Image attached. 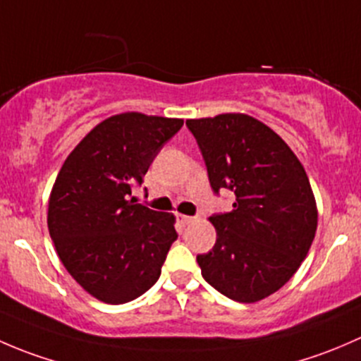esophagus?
I'll use <instances>...</instances> for the list:
<instances>
[{
    "instance_id": "esophagus-1",
    "label": "esophagus",
    "mask_w": 361,
    "mask_h": 361,
    "mask_svg": "<svg viewBox=\"0 0 361 361\" xmlns=\"http://www.w3.org/2000/svg\"><path fill=\"white\" fill-rule=\"evenodd\" d=\"M178 220H180L181 225H188L195 220L194 216H187V214H178Z\"/></svg>"
}]
</instances>
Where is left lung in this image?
Segmentation results:
<instances>
[{"mask_svg": "<svg viewBox=\"0 0 361 361\" xmlns=\"http://www.w3.org/2000/svg\"><path fill=\"white\" fill-rule=\"evenodd\" d=\"M206 160L214 192L235 194L234 209L209 218L216 243L197 255L202 278L243 304L262 300L290 281L307 257L318 207L292 148L246 113L187 120Z\"/></svg>", "mask_w": 361, "mask_h": 361, "instance_id": "left-lung-1", "label": "left lung"}]
</instances>
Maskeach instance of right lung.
Listing matches in <instances>:
<instances>
[{
    "instance_id": "obj_1",
    "label": "right lung",
    "mask_w": 361,
    "mask_h": 361,
    "mask_svg": "<svg viewBox=\"0 0 361 361\" xmlns=\"http://www.w3.org/2000/svg\"><path fill=\"white\" fill-rule=\"evenodd\" d=\"M181 118L126 111L97 123L64 160L49 197L50 238L71 278L104 304L155 285L176 241V218L136 204L133 187Z\"/></svg>"
}]
</instances>
